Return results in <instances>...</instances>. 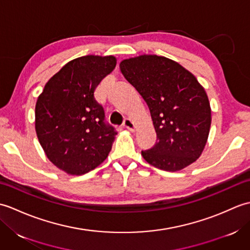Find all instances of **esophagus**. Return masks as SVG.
<instances>
[{
	"instance_id": "1",
	"label": "esophagus",
	"mask_w": 250,
	"mask_h": 250,
	"mask_svg": "<svg viewBox=\"0 0 250 250\" xmlns=\"http://www.w3.org/2000/svg\"><path fill=\"white\" fill-rule=\"evenodd\" d=\"M124 126H125V129H128L129 131H132V132H133V131L135 130L134 122L132 121L131 119H129V118H125V121H124Z\"/></svg>"
}]
</instances>
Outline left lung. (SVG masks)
<instances>
[{"mask_svg":"<svg viewBox=\"0 0 250 250\" xmlns=\"http://www.w3.org/2000/svg\"><path fill=\"white\" fill-rule=\"evenodd\" d=\"M125 78L150 110L158 142L142 156L152 167L176 172L196 161L208 137L211 111L194 75L166 57L144 55L121 61Z\"/></svg>","mask_w":250,"mask_h":250,"instance_id":"8db88e82","label":"left lung"}]
</instances>
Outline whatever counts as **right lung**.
I'll list each match as a JSON object with an SVG mask.
<instances>
[{
    "label": "right lung",
    "instance_id": "right-lung-1",
    "mask_svg": "<svg viewBox=\"0 0 250 250\" xmlns=\"http://www.w3.org/2000/svg\"><path fill=\"white\" fill-rule=\"evenodd\" d=\"M116 63L113 56L74 59L47 82L37 99V139L47 158L67 174L92 171L111 149L117 132L105 121L94 91Z\"/></svg>",
    "mask_w": 250,
    "mask_h": 250
}]
</instances>
